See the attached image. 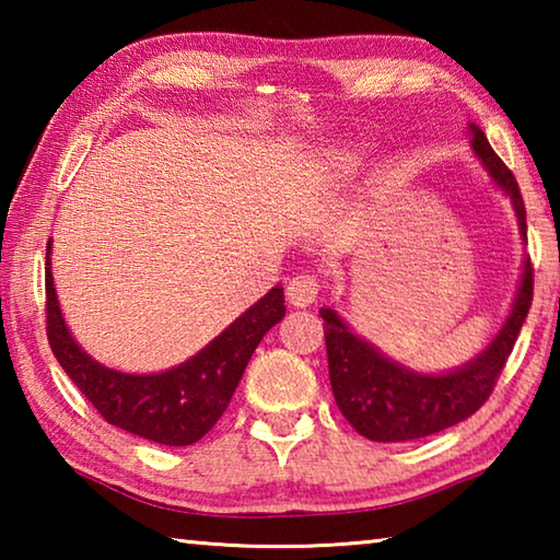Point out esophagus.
<instances>
[{
  "label": "esophagus",
  "instance_id": "1",
  "mask_svg": "<svg viewBox=\"0 0 560 560\" xmlns=\"http://www.w3.org/2000/svg\"><path fill=\"white\" fill-rule=\"evenodd\" d=\"M320 291V281L314 277V273H299L293 277L287 287V296L293 303V306H311L318 299Z\"/></svg>",
  "mask_w": 560,
  "mask_h": 560
}]
</instances>
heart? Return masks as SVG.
Returning a JSON list of instances; mask_svg holds the SVG:
<instances>
[{
  "instance_id": "heart-1",
  "label": "heart",
  "mask_w": 560,
  "mask_h": 560,
  "mask_svg": "<svg viewBox=\"0 0 560 560\" xmlns=\"http://www.w3.org/2000/svg\"><path fill=\"white\" fill-rule=\"evenodd\" d=\"M340 163H343L346 167H355L360 163V153H358V150H353V148L343 150V155H340Z\"/></svg>"
}]
</instances>
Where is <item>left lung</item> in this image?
Returning a JSON list of instances; mask_svg holds the SVG:
<instances>
[{
	"label": "left lung",
	"mask_w": 560,
	"mask_h": 560,
	"mask_svg": "<svg viewBox=\"0 0 560 560\" xmlns=\"http://www.w3.org/2000/svg\"><path fill=\"white\" fill-rule=\"evenodd\" d=\"M469 132L474 155L481 160L494 185L509 195L521 236H526V207L514 173L501 163L485 132L474 122H469ZM530 299H534V269L530 259H526L511 314L494 340L469 363L440 375L415 373L395 363L373 343L355 336L334 308H320V318L326 320L328 375L338 410L358 434L373 442L430 438L467 420L494 390L499 373L504 371L506 358L514 350L518 330L528 316Z\"/></svg>",
	"instance_id": "8db88e82"
}]
</instances>
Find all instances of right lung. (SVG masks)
<instances>
[{"instance_id": "right-lung-1", "label": "right lung", "mask_w": 560, "mask_h": 560, "mask_svg": "<svg viewBox=\"0 0 560 560\" xmlns=\"http://www.w3.org/2000/svg\"><path fill=\"white\" fill-rule=\"evenodd\" d=\"M49 254L51 242L46 246V336L56 360L103 420L167 447L195 444L214 428L252 353L287 314L283 289L273 287L185 363L153 375L120 373L101 365L73 340L56 299Z\"/></svg>"}]
</instances>
